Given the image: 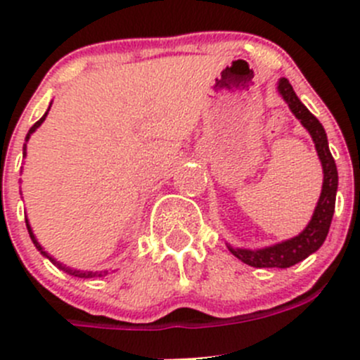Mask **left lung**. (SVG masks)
Masks as SVG:
<instances>
[{"instance_id":"1","label":"left lung","mask_w":360,"mask_h":360,"mask_svg":"<svg viewBox=\"0 0 360 360\" xmlns=\"http://www.w3.org/2000/svg\"><path fill=\"white\" fill-rule=\"evenodd\" d=\"M277 90L282 96V99L288 103L292 115L300 120L301 125L311 136L319 160L322 163L324 181H322L321 197H319L317 207H315L314 214H311L310 223L307 224V228L300 235L289 238V240H282L278 244L261 249H244L228 245V249H230V252L235 257H238L245 264L254 268H289L303 261L310 254H314L315 250L321 249V245L324 244L326 237L329 233V226H331L336 203L338 170L335 158H333L331 151H329L328 136H326L324 127L307 110V106L297 99L296 92L292 90V85L289 83L288 78L278 79Z\"/></svg>"}]
</instances>
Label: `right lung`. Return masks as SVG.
<instances>
[{"label":"right lung","instance_id":"obj_1","mask_svg":"<svg viewBox=\"0 0 360 360\" xmlns=\"http://www.w3.org/2000/svg\"><path fill=\"white\" fill-rule=\"evenodd\" d=\"M50 106H52V103H50ZM50 106H49V110H46V112L45 115L41 116V118L38 120V122L34 123V125L31 127V129H29V132H27V136H25V144H27V141H29V137H31V134L32 132H36V129H38L39 125H41L43 122H45V118H46V115H49V111H50ZM24 144V151H22V155L25 157V146ZM25 226H27V231H29V237H31V240H32V244L36 245V249L39 250V252L43 254V256L45 257H49L50 261H52L53 264H56L57 268H59V270H63V271H66V274H69V275H72V277H78V278H92V277H103V275H108V270H101V271H89V270H75V268H69V266H66V264H63L60 263V261H57L56 257L53 256H50L49 252H46L45 249L41 248V244H39L38 242V238L34 237V233H32V228H31V224H29V221H27V217H25Z\"/></svg>","mask_w":360,"mask_h":360}]
</instances>
